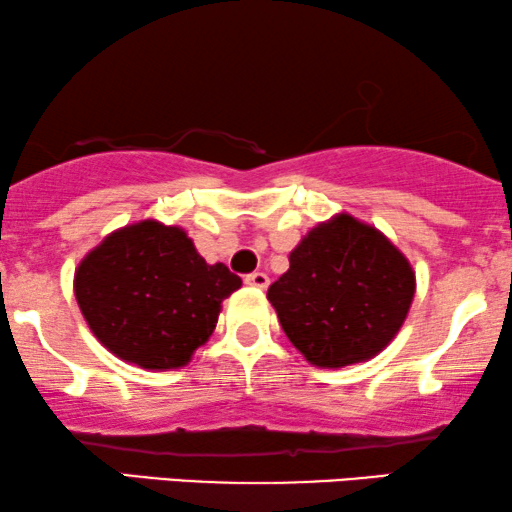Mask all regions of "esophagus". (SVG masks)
<instances>
[{
	"mask_svg": "<svg viewBox=\"0 0 512 512\" xmlns=\"http://www.w3.org/2000/svg\"><path fill=\"white\" fill-rule=\"evenodd\" d=\"M245 283H248V286H255V288H267L269 286V276L264 272H252V274L245 276Z\"/></svg>",
	"mask_w": 512,
	"mask_h": 512,
	"instance_id": "1",
	"label": "esophagus"
}]
</instances>
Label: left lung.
I'll return each mask as SVG.
<instances>
[{
  "label": "left lung",
  "mask_w": 512,
  "mask_h": 512,
  "mask_svg": "<svg viewBox=\"0 0 512 512\" xmlns=\"http://www.w3.org/2000/svg\"><path fill=\"white\" fill-rule=\"evenodd\" d=\"M269 286L288 341L317 367H346L381 353L408 317L415 272L374 226L350 214L319 224Z\"/></svg>",
  "instance_id": "obj_1"
}]
</instances>
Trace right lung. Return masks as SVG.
Instances as JSON below:
<instances>
[{
  "mask_svg": "<svg viewBox=\"0 0 512 512\" xmlns=\"http://www.w3.org/2000/svg\"><path fill=\"white\" fill-rule=\"evenodd\" d=\"M76 300L92 334L121 360L176 369L217 326L221 300L240 288L226 264H207L178 226H123L78 264Z\"/></svg>",
  "mask_w": 512,
  "mask_h": 512,
  "instance_id": "add662e5",
  "label": "right lung"
}]
</instances>
